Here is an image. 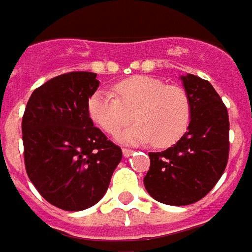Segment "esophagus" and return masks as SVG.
I'll return each mask as SVG.
<instances>
[{
    "instance_id": "esophagus-1",
    "label": "esophagus",
    "mask_w": 252,
    "mask_h": 252,
    "mask_svg": "<svg viewBox=\"0 0 252 252\" xmlns=\"http://www.w3.org/2000/svg\"><path fill=\"white\" fill-rule=\"evenodd\" d=\"M122 153L125 158H130V156L133 155V151H131V149H126V148H123Z\"/></svg>"
}]
</instances>
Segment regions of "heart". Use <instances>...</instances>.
<instances>
[{
    "label": "heart",
    "instance_id": "1",
    "mask_svg": "<svg viewBox=\"0 0 252 252\" xmlns=\"http://www.w3.org/2000/svg\"><path fill=\"white\" fill-rule=\"evenodd\" d=\"M114 95L97 89L88 100L89 118L107 134L115 135L131 121L137 122L119 135L125 144L141 145L152 142L167 148L185 135L191 122V100L185 89L165 85L158 78L134 76L119 81Z\"/></svg>",
    "mask_w": 252,
    "mask_h": 252
}]
</instances>
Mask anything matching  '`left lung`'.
<instances>
[{
  "mask_svg": "<svg viewBox=\"0 0 252 252\" xmlns=\"http://www.w3.org/2000/svg\"><path fill=\"white\" fill-rule=\"evenodd\" d=\"M191 100V122L185 135L163 152H151L144 186L165 205L199 201L219 182L229 153V119L213 85L194 74L180 76Z\"/></svg>",
  "mask_w": 252,
  "mask_h": 252,
  "instance_id": "left-lung-1",
  "label": "left lung"
}]
</instances>
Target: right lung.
I'll list each match as a JSON object with an SVG mask.
<instances>
[{
	"label": "right lung",
	"instance_id": "right-lung-1",
	"mask_svg": "<svg viewBox=\"0 0 252 252\" xmlns=\"http://www.w3.org/2000/svg\"><path fill=\"white\" fill-rule=\"evenodd\" d=\"M99 84L91 72L51 78L32 92L23 117L28 178L46 201L69 212L99 202L122 160L121 148L89 118Z\"/></svg>",
	"mask_w": 252,
	"mask_h": 252
}]
</instances>
